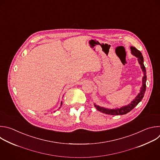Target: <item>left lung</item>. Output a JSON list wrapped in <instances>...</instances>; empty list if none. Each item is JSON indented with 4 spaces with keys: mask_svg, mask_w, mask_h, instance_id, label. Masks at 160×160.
<instances>
[{
    "mask_svg": "<svg viewBox=\"0 0 160 160\" xmlns=\"http://www.w3.org/2000/svg\"><path fill=\"white\" fill-rule=\"evenodd\" d=\"M131 49L132 53L134 55H135L136 57H138V62L140 63L141 68V69L143 71V74H144V76L142 78V85L141 88V91L139 93V94L137 96L136 98H135V99L130 104H129L128 105H127V106L121 107L120 108L107 109V108L100 107L99 106L94 105V107H96V108H97L98 111H100L103 113H106V114H108V115H125L128 112H131L134 107H136L138 105V104L142 100V98L144 97V94H145V91H146V82L147 76H146V68L144 65L143 57L142 55L141 52L139 50H138L137 48H136L135 47H131Z\"/></svg>",
    "mask_w": 160,
    "mask_h": 160,
    "instance_id": "1",
    "label": "left lung"
}]
</instances>
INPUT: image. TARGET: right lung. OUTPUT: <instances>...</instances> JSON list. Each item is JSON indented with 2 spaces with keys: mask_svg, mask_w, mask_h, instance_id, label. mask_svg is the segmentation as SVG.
<instances>
[{
  "mask_svg": "<svg viewBox=\"0 0 160 160\" xmlns=\"http://www.w3.org/2000/svg\"><path fill=\"white\" fill-rule=\"evenodd\" d=\"M62 105V102H61V105Z\"/></svg>",
  "mask_w": 160,
  "mask_h": 160,
  "instance_id": "add662e5",
  "label": "right lung"
}]
</instances>
